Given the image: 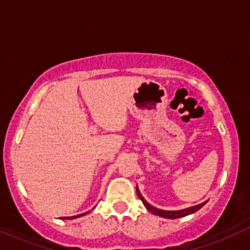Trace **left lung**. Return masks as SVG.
I'll return each mask as SVG.
<instances>
[{
  "label": "left lung",
  "mask_w": 250,
  "mask_h": 250,
  "mask_svg": "<svg viewBox=\"0 0 250 250\" xmlns=\"http://www.w3.org/2000/svg\"><path fill=\"white\" fill-rule=\"evenodd\" d=\"M136 193H137V196L140 197V200L142 201L143 205L146 206V208L148 209L150 213H153L154 215H157V216H161V217H166V219H179V217H183V216H187V215H190L195 213V211H197L199 209H201L203 207V206L207 203V201H205L203 203H201V205H197V206H194V207H189V208H186V209H181V210H162V209H159V208H155L153 207L151 205H149V203L143 199V196L140 193L139 188L136 187Z\"/></svg>",
  "instance_id": "8db88e82"
}]
</instances>
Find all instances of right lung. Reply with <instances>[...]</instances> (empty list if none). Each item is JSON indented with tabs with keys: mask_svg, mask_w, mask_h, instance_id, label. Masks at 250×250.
Here are the masks:
<instances>
[{
	"mask_svg": "<svg viewBox=\"0 0 250 250\" xmlns=\"http://www.w3.org/2000/svg\"><path fill=\"white\" fill-rule=\"evenodd\" d=\"M87 213H84V214H80V215H76V216H71V217H62V219H67V220H69V219H76V217H80V216H83V215H85Z\"/></svg>",
	"mask_w": 250,
	"mask_h": 250,
	"instance_id": "add662e5",
	"label": "right lung"
}]
</instances>
